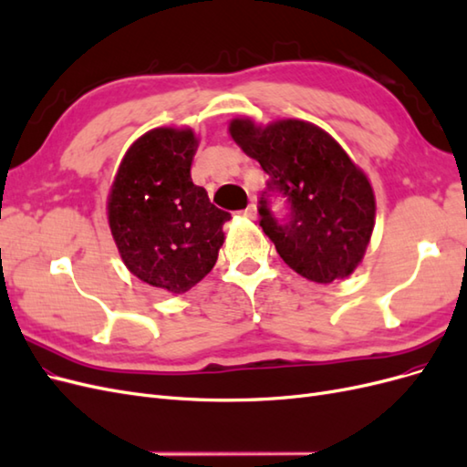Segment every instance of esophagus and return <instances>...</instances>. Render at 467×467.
I'll list each match as a JSON object with an SVG mask.
<instances>
[{
    "label": "esophagus",
    "instance_id": "esophagus-1",
    "mask_svg": "<svg viewBox=\"0 0 467 467\" xmlns=\"http://www.w3.org/2000/svg\"><path fill=\"white\" fill-rule=\"evenodd\" d=\"M244 216L251 218V220H257V206L255 204H249L245 210H244Z\"/></svg>",
    "mask_w": 467,
    "mask_h": 467
}]
</instances>
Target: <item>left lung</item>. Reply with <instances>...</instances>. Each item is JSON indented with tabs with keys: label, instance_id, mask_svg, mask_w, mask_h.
<instances>
[{
	"label": "left lung",
	"instance_id": "obj_1",
	"mask_svg": "<svg viewBox=\"0 0 467 467\" xmlns=\"http://www.w3.org/2000/svg\"><path fill=\"white\" fill-rule=\"evenodd\" d=\"M230 136L268 175L266 191L286 196L290 214L278 222L259 201L261 228L292 271L329 285L362 263L376 222L368 177L337 140L306 120L259 126L234 119Z\"/></svg>",
	"mask_w": 467,
	"mask_h": 467
}]
</instances>
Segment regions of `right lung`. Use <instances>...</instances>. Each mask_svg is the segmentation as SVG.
Masks as SVG:
<instances>
[{"mask_svg":"<svg viewBox=\"0 0 467 467\" xmlns=\"http://www.w3.org/2000/svg\"><path fill=\"white\" fill-rule=\"evenodd\" d=\"M199 140L191 129H153L124 153L107 214L120 257L150 286L182 294L216 265L228 212L191 179Z\"/></svg>","mask_w":467,"mask_h":467,"instance_id":"1","label":"right lung"}]
</instances>
